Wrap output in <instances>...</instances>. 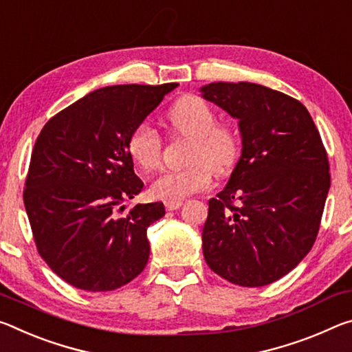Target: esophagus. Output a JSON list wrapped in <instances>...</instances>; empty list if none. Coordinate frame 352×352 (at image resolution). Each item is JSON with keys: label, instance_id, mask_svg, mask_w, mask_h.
Instances as JSON below:
<instances>
[{"label": "esophagus", "instance_id": "1", "mask_svg": "<svg viewBox=\"0 0 352 352\" xmlns=\"http://www.w3.org/2000/svg\"><path fill=\"white\" fill-rule=\"evenodd\" d=\"M182 206V201H165L166 210H177Z\"/></svg>", "mask_w": 352, "mask_h": 352}]
</instances>
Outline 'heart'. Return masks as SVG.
<instances>
[{
    "label": "heart",
    "instance_id": "heart-1",
    "mask_svg": "<svg viewBox=\"0 0 352 352\" xmlns=\"http://www.w3.org/2000/svg\"><path fill=\"white\" fill-rule=\"evenodd\" d=\"M215 112L204 100L190 95L170 112V122L179 134L193 138L188 162L182 170H170L153 182L151 193L164 201H182L207 190L214 170L226 173L239 155L237 132L226 123H215ZM128 151L140 168L151 171L162 160V138L148 122L137 124L128 138Z\"/></svg>",
    "mask_w": 352,
    "mask_h": 352
}]
</instances>
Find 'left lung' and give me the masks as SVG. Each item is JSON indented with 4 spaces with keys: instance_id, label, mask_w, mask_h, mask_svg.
Returning <instances> with one entry per match:
<instances>
[{
    "instance_id": "8db88e82",
    "label": "left lung",
    "mask_w": 352,
    "mask_h": 352,
    "mask_svg": "<svg viewBox=\"0 0 352 352\" xmlns=\"http://www.w3.org/2000/svg\"><path fill=\"white\" fill-rule=\"evenodd\" d=\"M201 96L239 120L241 155L209 199L203 254L235 285L290 273L315 243L331 187L329 160L306 107L252 82H212Z\"/></svg>"
}]
</instances>
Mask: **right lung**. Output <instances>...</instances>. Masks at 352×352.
I'll return each instance as SVG.
<instances>
[{"mask_svg": "<svg viewBox=\"0 0 352 352\" xmlns=\"http://www.w3.org/2000/svg\"><path fill=\"white\" fill-rule=\"evenodd\" d=\"M176 87L98 89L54 115L37 137L23 201L38 254L76 289H120L146 267V229L165 207L137 204L123 214L124 201L143 188L128 138Z\"/></svg>", "mask_w": 352, "mask_h": 352, "instance_id": "obj_1", "label": "right lung"}]
</instances>
